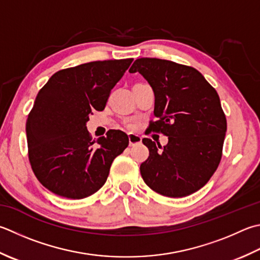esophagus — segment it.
<instances>
[{"label": "esophagus", "instance_id": "1", "mask_svg": "<svg viewBox=\"0 0 260 260\" xmlns=\"http://www.w3.org/2000/svg\"><path fill=\"white\" fill-rule=\"evenodd\" d=\"M128 141H129V145L133 146V145L142 143V137L140 135H137V134L129 133L128 134Z\"/></svg>", "mask_w": 260, "mask_h": 260}]
</instances>
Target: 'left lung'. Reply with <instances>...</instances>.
<instances>
[{
	"instance_id": "left-lung-1",
	"label": "left lung",
	"mask_w": 260,
	"mask_h": 260,
	"mask_svg": "<svg viewBox=\"0 0 260 260\" xmlns=\"http://www.w3.org/2000/svg\"><path fill=\"white\" fill-rule=\"evenodd\" d=\"M139 72L154 92L153 132L168 136L161 146L143 139L150 155L140 170L152 190L185 197L200 190L221 161L226 119L220 96L202 73L190 66L159 58H139L129 73Z\"/></svg>"
}]
</instances>
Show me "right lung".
Instances as JSON below:
<instances>
[{"instance_id":"right-lung-1","label":"right lung","mask_w":260,"mask_h":260,"mask_svg":"<svg viewBox=\"0 0 260 260\" xmlns=\"http://www.w3.org/2000/svg\"><path fill=\"white\" fill-rule=\"evenodd\" d=\"M132 62L96 60L60 70L36 96L25 124L29 161L40 184L54 194L71 200L94 194L128 146L127 135L116 129L92 141L86 121L94 109H105Z\"/></svg>"}]
</instances>
